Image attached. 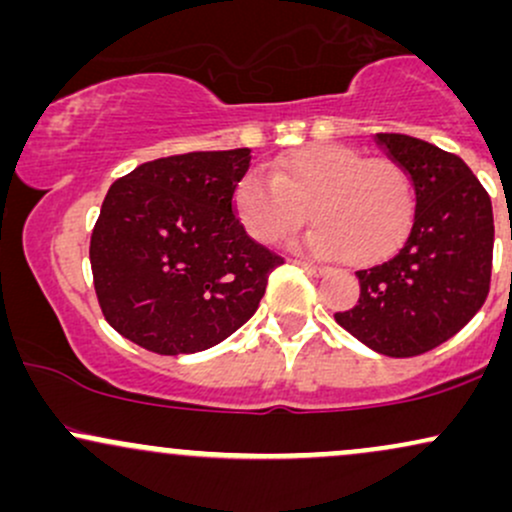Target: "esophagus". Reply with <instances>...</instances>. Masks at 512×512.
<instances>
[{
    "instance_id": "obj_1",
    "label": "esophagus",
    "mask_w": 512,
    "mask_h": 512,
    "mask_svg": "<svg viewBox=\"0 0 512 512\" xmlns=\"http://www.w3.org/2000/svg\"><path fill=\"white\" fill-rule=\"evenodd\" d=\"M296 262L301 264V267L305 269V272H308V274H313V276H325L327 272H330V269H327V267H320V264L305 262V260H296Z\"/></svg>"
}]
</instances>
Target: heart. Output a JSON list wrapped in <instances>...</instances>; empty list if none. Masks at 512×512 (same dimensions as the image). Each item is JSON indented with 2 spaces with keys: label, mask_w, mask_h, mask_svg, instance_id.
<instances>
[{
  "label": "heart",
  "mask_w": 512,
  "mask_h": 512,
  "mask_svg": "<svg viewBox=\"0 0 512 512\" xmlns=\"http://www.w3.org/2000/svg\"><path fill=\"white\" fill-rule=\"evenodd\" d=\"M233 207L257 243L289 238L308 219L303 245L320 257L373 264L390 255L414 219V185L392 158L346 144H310L238 180Z\"/></svg>",
  "instance_id": "obj_1"
}]
</instances>
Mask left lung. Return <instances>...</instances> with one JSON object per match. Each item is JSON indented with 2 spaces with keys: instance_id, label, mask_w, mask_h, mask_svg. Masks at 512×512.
Instances as JSON below:
<instances>
[{
  "instance_id": "left-lung-1",
  "label": "left lung",
  "mask_w": 512,
  "mask_h": 512,
  "mask_svg": "<svg viewBox=\"0 0 512 512\" xmlns=\"http://www.w3.org/2000/svg\"><path fill=\"white\" fill-rule=\"evenodd\" d=\"M416 192L414 219L390 260L356 272L361 296L334 320L378 354L409 358L448 342L489 296L493 211L460 156L407 134H375Z\"/></svg>"
}]
</instances>
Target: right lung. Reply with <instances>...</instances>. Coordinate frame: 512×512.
Instances as JSON below:
<instances>
[{
  "label": "right lung",
  "mask_w": 512,
  "mask_h": 512,
  "mask_svg": "<svg viewBox=\"0 0 512 512\" xmlns=\"http://www.w3.org/2000/svg\"><path fill=\"white\" fill-rule=\"evenodd\" d=\"M250 149L192 151L115 180L91 233L108 325L161 356L195 354L255 315L284 257L245 233L233 207Z\"/></svg>",
  "instance_id": "obj_1"
}]
</instances>
